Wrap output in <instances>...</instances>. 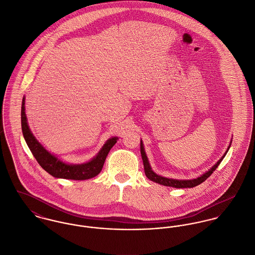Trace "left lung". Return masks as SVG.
Masks as SVG:
<instances>
[{"label": "left lung", "instance_id": "8db88e82", "mask_svg": "<svg viewBox=\"0 0 255 255\" xmlns=\"http://www.w3.org/2000/svg\"><path fill=\"white\" fill-rule=\"evenodd\" d=\"M231 146V145H230ZM230 146L229 148L227 149V152L228 150L230 149ZM227 152L224 154V156L219 160L218 162L208 171L206 172L205 174H203L201 177L197 178V179H194V180H187V181H179V180H173V179H168V178H164V177H161L157 174H155L152 170H151V167L149 165V162H148V159H147V156H146L145 151H144V148H143V144H142V141H140V153H141V157H142V161H143V166H144V173H145L146 177L150 180V181H153V182H157V183H160L162 185H166V186H172V187H176V188H185V187H194L200 183L206 181L212 174L213 172L218 168L220 163L222 162V160L224 159V157L226 156Z\"/></svg>", "mask_w": 255, "mask_h": 255}]
</instances>
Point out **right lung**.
Here are the masks:
<instances>
[{
    "instance_id": "1",
    "label": "right lung",
    "mask_w": 255,
    "mask_h": 255,
    "mask_svg": "<svg viewBox=\"0 0 255 255\" xmlns=\"http://www.w3.org/2000/svg\"><path fill=\"white\" fill-rule=\"evenodd\" d=\"M24 97L22 99L21 104V128L23 137L29 147L31 153L35 157L38 164L51 176L55 178L67 179V180H75V181H83L94 178L97 176L104 165L106 157L109 153L111 148L116 144L118 137H112L104 144L102 149L99 151L97 156L93 158L90 162L81 164V165H69L57 157L53 156L49 153L43 146L41 145L36 138L31 133L26 120L25 107H24Z\"/></svg>"
}]
</instances>
